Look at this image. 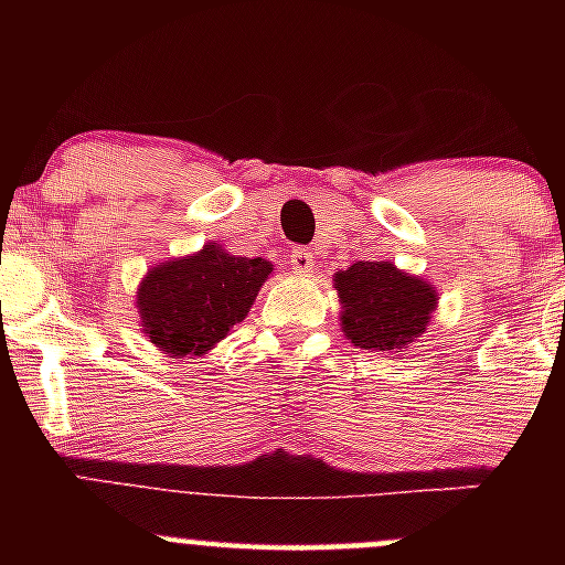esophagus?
Wrapping results in <instances>:
<instances>
[{"label":"esophagus","mask_w":565,"mask_h":565,"mask_svg":"<svg viewBox=\"0 0 565 565\" xmlns=\"http://www.w3.org/2000/svg\"><path fill=\"white\" fill-rule=\"evenodd\" d=\"M289 265H291V270H295V274H310V270H313V265H316L313 252L305 249V246H297V249L289 255Z\"/></svg>","instance_id":"34e87169"}]
</instances>
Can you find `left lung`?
<instances>
[{"mask_svg":"<svg viewBox=\"0 0 565 565\" xmlns=\"http://www.w3.org/2000/svg\"><path fill=\"white\" fill-rule=\"evenodd\" d=\"M334 289L342 305V332L364 350H387L414 342L427 329L438 305L430 281L408 276L393 263H353L334 274Z\"/></svg>","mask_w":565,"mask_h":565,"instance_id":"8db88e82","label":"left lung"}]
</instances>
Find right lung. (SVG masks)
<instances>
[{
    "instance_id": "1",
    "label": "right lung",
    "mask_w": 565,
    "mask_h": 565,
    "mask_svg": "<svg viewBox=\"0 0 565 565\" xmlns=\"http://www.w3.org/2000/svg\"><path fill=\"white\" fill-rule=\"evenodd\" d=\"M274 265L220 244L148 270L138 289L142 332L170 359L204 355L244 321Z\"/></svg>"
}]
</instances>
